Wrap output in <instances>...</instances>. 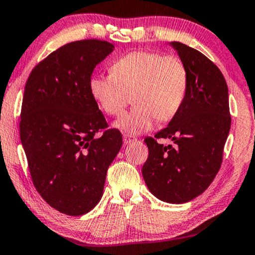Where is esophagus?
I'll use <instances>...</instances> for the list:
<instances>
[{"instance_id": "34e87169", "label": "esophagus", "mask_w": 255, "mask_h": 255, "mask_svg": "<svg viewBox=\"0 0 255 255\" xmlns=\"http://www.w3.org/2000/svg\"><path fill=\"white\" fill-rule=\"evenodd\" d=\"M123 140H124V144H131V142L137 140V138L133 137V135H131V134L125 133L124 137H123Z\"/></svg>"}]
</instances>
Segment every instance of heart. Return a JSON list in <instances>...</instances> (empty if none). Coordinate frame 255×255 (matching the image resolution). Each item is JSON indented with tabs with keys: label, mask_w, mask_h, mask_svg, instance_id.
I'll return each instance as SVG.
<instances>
[{
	"label": "heart",
	"mask_w": 255,
	"mask_h": 255,
	"mask_svg": "<svg viewBox=\"0 0 255 255\" xmlns=\"http://www.w3.org/2000/svg\"><path fill=\"white\" fill-rule=\"evenodd\" d=\"M189 74L182 59L154 51H135L117 59L111 74L93 75L89 93L103 113L118 116L133 95L135 107L115 127L128 134L149 130L155 120L176 116L186 99Z\"/></svg>",
	"instance_id": "1"
}]
</instances>
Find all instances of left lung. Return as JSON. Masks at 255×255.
Wrapping results in <instances>:
<instances>
[{
	"instance_id": "1",
	"label": "left lung",
	"mask_w": 255,
	"mask_h": 255,
	"mask_svg": "<svg viewBox=\"0 0 255 255\" xmlns=\"http://www.w3.org/2000/svg\"><path fill=\"white\" fill-rule=\"evenodd\" d=\"M188 68L186 99L168 127L145 138L148 158L142 176L149 191L167 203H186L201 195L223 161L231 116L228 85L219 68L200 51L172 41ZM172 138L174 145L156 142Z\"/></svg>"
}]
</instances>
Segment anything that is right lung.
<instances>
[{"label":"right lung","instance_id":"1","mask_svg":"<svg viewBox=\"0 0 255 255\" xmlns=\"http://www.w3.org/2000/svg\"><path fill=\"white\" fill-rule=\"evenodd\" d=\"M113 51L106 40L73 41L41 60L26 81L20 141L37 191L62 214L96 207L122 147V133L108 128L89 93L94 68Z\"/></svg>","mask_w":255,"mask_h":255}]
</instances>
